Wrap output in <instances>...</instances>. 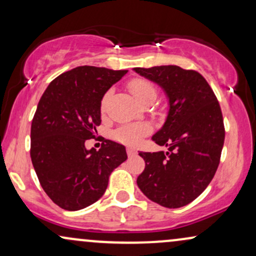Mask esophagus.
<instances>
[{"instance_id":"1","label":"esophagus","mask_w":256,"mask_h":256,"mask_svg":"<svg viewBox=\"0 0 256 256\" xmlns=\"http://www.w3.org/2000/svg\"><path fill=\"white\" fill-rule=\"evenodd\" d=\"M126 152H128V156L136 155V150H134L132 146H128V148H126Z\"/></svg>"}]
</instances>
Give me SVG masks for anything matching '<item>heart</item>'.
I'll return each instance as SVG.
<instances>
[{
    "instance_id": "heart-1",
    "label": "heart",
    "mask_w": 256,
    "mask_h": 256,
    "mask_svg": "<svg viewBox=\"0 0 256 256\" xmlns=\"http://www.w3.org/2000/svg\"><path fill=\"white\" fill-rule=\"evenodd\" d=\"M128 89L134 96L140 101V104L146 102V101H154L158 96V88L150 80L144 78H136L128 82ZM110 95H112V89H108L104 94L100 102V110L104 112L106 110L107 104H108ZM150 131V128L146 124H128L119 128L114 132V138L124 143H136L140 138L146 134Z\"/></svg>"
}]
</instances>
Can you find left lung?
Segmentation results:
<instances>
[{"mask_svg":"<svg viewBox=\"0 0 256 256\" xmlns=\"http://www.w3.org/2000/svg\"><path fill=\"white\" fill-rule=\"evenodd\" d=\"M164 89L169 113L152 140L168 152H140L146 162L137 184L148 198L168 208L184 206L214 178L223 149V116L216 95L196 70L178 66L134 68Z\"/></svg>","mask_w":256,"mask_h":256,"instance_id":"1","label":"left lung"}]
</instances>
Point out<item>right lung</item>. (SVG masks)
I'll return each mask as SVG.
<instances>
[{"label":"right lung","instance_id":"right-lung-1","mask_svg":"<svg viewBox=\"0 0 256 256\" xmlns=\"http://www.w3.org/2000/svg\"><path fill=\"white\" fill-rule=\"evenodd\" d=\"M128 70L78 66L52 81L40 98L30 126V158L42 190L54 204L78 211L94 204L113 169L126 161L125 146L104 140L86 149L101 124L104 94Z\"/></svg>","mask_w":256,"mask_h":256}]
</instances>
